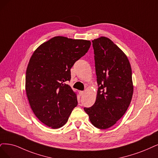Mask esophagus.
<instances>
[{"instance_id": "34e87169", "label": "esophagus", "mask_w": 158, "mask_h": 158, "mask_svg": "<svg viewBox=\"0 0 158 158\" xmlns=\"http://www.w3.org/2000/svg\"><path fill=\"white\" fill-rule=\"evenodd\" d=\"M79 94L80 96H83L84 94V91H79Z\"/></svg>"}]
</instances>
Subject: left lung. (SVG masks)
I'll use <instances>...</instances> for the list:
<instances>
[{
    "label": "left lung",
    "instance_id": "obj_1",
    "mask_svg": "<svg viewBox=\"0 0 158 158\" xmlns=\"http://www.w3.org/2000/svg\"><path fill=\"white\" fill-rule=\"evenodd\" d=\"M98 90L91 107H85L90 121L104 130L113 126L129 107L133 92L131 68L127 57L106 37L92 41Z\"/></svg>",
    "mask_w": 158,
    "mask_h": 158
}]
</instances>
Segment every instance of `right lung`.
Masks as SVG:
<instances>
[{"instance_id":"1","label":"right lung","mask_w":158,"mask_h":158,"mask_svg":"<svg viewBox=\"0 0 158 158\" xmlns=\"http://www.w3.org/2000/svg\"><path fill=\"white\" fill-rule=\"evenodd\" d=\"M90 45L89 40L55 36L40 45L29 60L25 79L29 103L36 117L52 129L65 124L77 106L75 93L67 83L70 69Z\"/></svg>"}]
</instances>
